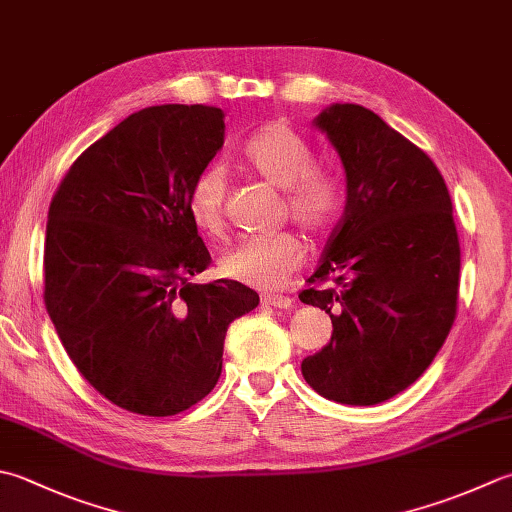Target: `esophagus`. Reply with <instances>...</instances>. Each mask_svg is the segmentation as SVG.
<instances>
[{
  "mask_svg": "<svg viewBox=\"0 0 512 512\" xmlns=\"http://www.w3.org/2000/svg\"><path fill=\"white\" fill-rule=\"evenodd\" d=\"M264 306H273V308H293L295 299H290L286 295H264L262 297Z\"/></svg>",
  "mask_w": 512,
  "mask_h": 512,
  "instance_id": "34e87169",
  "label": "esophagus"
}]
</instances>
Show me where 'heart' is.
<instances>
[{
  "label": "heart",
  "instance_id": "b5f03b06",
  "mask_svg": "<svg viewBox=\"0 0 512 512\" xmlns=\"http://www.w3.org/2000/svg\"><path fill=\"white\" fill-rule=\"evenodd\" d=\"M246 164L268 184L284 188V215L308 237L319 239L335 226L344 193L339 179L317 166V153L306 139L282 122L255 130L244 146ZM226 173L206 166L188 190V213L197 228L219 235L226 226ZM304 264L299 237L277 233L244 239L219 262L222 275L233 282L273 290L282 288Z\"/></svg>",
  "mask_w": 512,
  "mask_h": 512
}]
</instances>
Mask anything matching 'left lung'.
<instances>
[{
	"label": "left lung",
	"mask_w": 512,
	"mask_h": 512,
	"mask_svg": "<svg viewBox=\"0 0 512 512\" xmlns=\"http://www.w3.org/2000/svg\"><path fill=\"white\" fill-rule=\"evenodd\" d=\"M315 126L342 157L348 197L299 293L333 319V337L302 375L326 399L373 406L417 382L455 324L453 202L433 159L373 110L333 104Z\"/></svg>",
	"instance_id": "8db88e82"
}]
</instances>
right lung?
I'll use <instances>...</instances> for the list:
<instances>
[{"label":"right lung","instance_id":"1","mask_svg":"<svg viewBox=\"0 0 512 512\" xmlns=\"http://www.w3.org/2000/svg\"><path fill=\"white\" fill-rule=\"evenodd\" d=\"M222 146L217 106L137 110L75 159L50 202V322L86 382L128 413L168 417L204 399L228 324L259 304L233 279L188 282L213 262L188 190Z\"/></svg>","mask_w":512,"mask_h":512}]
</instances>
